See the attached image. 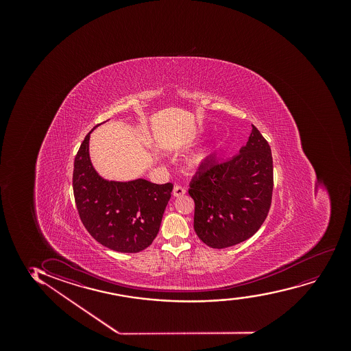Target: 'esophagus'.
I'll return each instance as SVG.
<instances>
[{
    "instance_id": "obj_1",
    "label": "esophagus",
    "mask_w": 351,
    "mask_h": 351,
    "mask_svg": "<svg viewBox=\"0 0 351 351\" xmlns=\"http://www.w3.org/2000/svg\"><path fill=\"white\" fill-rule=\"evenodd\" d=\"M185 193H186L185 187H182V186H180V185L174 186V189H173L174 197H182V195H184V194H185Z\"/></svg>"
}]
</instances>
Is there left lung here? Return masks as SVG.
Returning a JSON list of instances; mask_svg holds the SVG:
<instances>
[{"label": "left lung", "instance_id": "1", "mask_svg": "<svg viewBox=\"0 0 351 351\" xmlns=\"http://www.w3.org/2000/svg\"><path fill=\"white\" fill-rule=\"evenodd\" d=\"M274 187L268 141L252 124L240 154L206 162L190 184L194 230L212 248L238 245L253 237L269 213Z\"/></svg>", "mask_w": 351, "mask_h": 351}]
</instances>
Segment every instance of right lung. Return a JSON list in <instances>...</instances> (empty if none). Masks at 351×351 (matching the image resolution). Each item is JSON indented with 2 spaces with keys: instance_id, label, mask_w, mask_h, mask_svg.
I'll return each instance as SVG.
<instances>
[{
  "instance_id": "add662e5",
  "label": "right lung",
  "mask_w": 351,
  "mask_h": 351,
  "mask_svg": "<svg viewBox=\"0 0 351 351\" xmlns=\"http://www.w3.org/2000/svg\"><path fill=\"white\" fill-rule=\"evenodd\" d=\"M91 132L84 138L73 162V195L82 223L103 246L121 253H138L157 237L173 184L101 179L90 161Z\"/></svg>"
}]
</instances>
